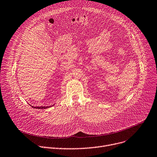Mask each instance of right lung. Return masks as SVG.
<instances>
[{"instance_id":"obj_1","label":"right lung","mask_w":157,"mask_h":157,"mask_svg":"<svg viewBox=\"0 0 157 157\" xmlns=\"http://www.w3.org/2000/svg\"><path fill=\"white\" fill-rule=\"evenodd\" d=\"M50 106H47V107H33L34 109H47V108H49Z\"/></svg>"}]
</instances>
